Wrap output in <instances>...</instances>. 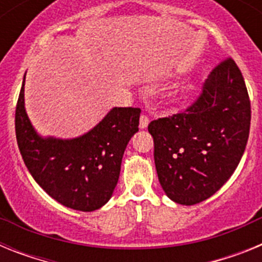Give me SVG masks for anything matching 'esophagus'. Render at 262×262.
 Segmentation results:
<instances>
[{"label": "esophagus", "mask_w": 262, "mask_h": 262, "mask_svg": "<svg viewBox=\"0 0 262 262\" xmlns=\"http://www.w3.org/2000/svg\"><path fill=\"white\" fill-rule=\"evenodd\" d=\"M148 123H149V118L143 114L140 117V120H139V126H140V128H145L148 126Z\"/></svg>", "instance_id": "obj_1"}]
</instances>
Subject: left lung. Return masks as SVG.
Segmentation results:
<instances>
[{
  "mask_svg": "<svg viewBox=\"0 0 262 262\" xmlns=\"http://www.w3.org/2000/svg\"><path fill=\"white\" fill-rule=\"evenodd\" d=\"M251 127V101L232 57L217 64L186 110L148 124L161 187L176 203L216 193L239 165Z\"/></svg>",
  "mask_w": 262,
  "mask_h": 262,
  "instance_id": "obj_1",
  "label": "left lung"
}]
</instances>
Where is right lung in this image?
I'll return each instance as SVG.
<instances>
[{"mask_svg": "<svg viewBox=\"0 0 262 262\" xmlns=\"http://www.w3.org/2000/svg\"><path fill=\"white\" fill-rule=\"evenodd\" d=\"M139 107H114L93 129L75 139L41 138L25 108V80L15 108L22 159L39 186L69 209L94 211L113 195L124 149L139 129Z\"/></svg>", "mask_w": 262, "mask_h": 262, "instance_id": "add662e5", "label": "right lung"}]
</instances>
